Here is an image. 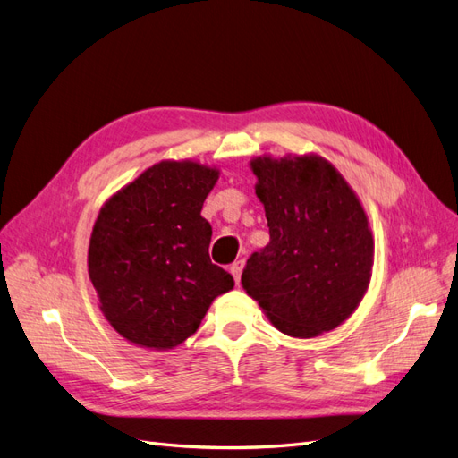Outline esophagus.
Here are the masks:
<instances>
[{"mask_svg": "<svg viewBox=\"0 0 458 458\" xmlns=\"http://www.w3.org/2000/svg\"><path fill=\"white\" fill-rule=\"evenodd\" d=\"M242 267H244V261L242 259H239V261H234L233 266H231V275L234 276V281H237V284H239V281H241V275H242Z\"/></svg>", "mask_w": 458, "mask_h": 458, "instance_id": "34e87169", "label": "esophagus"}]
</instances>
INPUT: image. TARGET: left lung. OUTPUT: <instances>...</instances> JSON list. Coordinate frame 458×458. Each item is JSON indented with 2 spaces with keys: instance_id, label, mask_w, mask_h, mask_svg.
<instances>
[{
  "instance_id": "1",
  "label": "left lung",
  "mask_w": 458,
  "mask_h": 458,
  "mask_svg": "<svg viewBox=\"0 0 458 458\" xmlns=\"http://www.w3.org/2000/svg\"><path fill=\"white\" fill-rule=\"evenodd\" d=\"M250 168L269 244L248 258L242 288L284 335L315 338L342 325L367 293L374 261L369 217L323 157H258Z\"/></svg>"
}]
</instances>
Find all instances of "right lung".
Returning a JSON list of instances; mask_svg holds the SVG:
<instances>
[{
	"label": "right lung",
	"instance_id": "right-lung-1",
	"mask_svg": "<svg viewBox=\"0 0 458 458\" xmlns=\"http://www.w3.org/2000/svg\"><path fill=\"white\" fill-rule=\"evenodd\" d=\"M217 177L199 162L162 160L103 204L88 271L103 315L128 342L174 350L234 286L208 254L212 227L200 216Z\"/></svg>",
	"mask_w": 458,
	"mask_h": 458
}]
</instances>
